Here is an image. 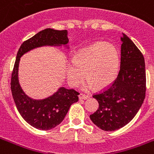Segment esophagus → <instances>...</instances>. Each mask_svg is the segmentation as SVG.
<instances>
[{
    "mask_svg": "<svg viewBox=\"0 0 154 154\" xmlns=\"http://www.w3.org/2000/svg\"><path fill=\"white\" fill-rule=\"evenodd\" d=\"M79 98L82 99V100H86V99L89 98V96H88V95H85V94H79Z\"/></svg>",
    "mask_w": 154,
    "mask_h": 154,
    "instance_id": "1",
    "label": "esophagus"
}]
</instances>
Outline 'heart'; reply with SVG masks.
<instances>
[{"instance_id": "obj_1", "label": "heart", "mask_w": 154, "mask_h": 154, "mask_svg": "<svg viewBox=\"0 0 154 154\" xmlns=\"http://www.w3.org/2000/svg\"><path fill=\"white\" fill-rule=\"evenodd\" d=\"M119 53L110 43L97 42L76 53L72 62L66 66L68 82L73 87L81 83L85 76L88 81L85 89L93 85L101 89L108 86L117 77L119 71Z\"/></svg>"}]
</instances>
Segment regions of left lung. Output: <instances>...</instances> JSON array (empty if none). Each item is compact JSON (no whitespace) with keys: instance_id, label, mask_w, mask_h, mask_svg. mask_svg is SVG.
<instances>
[{"instance_id":"obj_1","label":"left lung","mask_w":154,"mask_h":154,"mask_svg":"<svg viewBox=\"0 0 154 154\" xmlns=\"http://www.w3.org/2000/svg\"><path fill=\"white\" fill-rule=\"evenodd\" d=\"M121 67L113 83L94 95L99 103L90 119L104 131L124 127L135 117L146 97V65L142 53L125 33L121 38Z\"/></svg>"}]
</instances>
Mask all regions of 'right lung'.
Listing matches in <instances>:
<instances>
[{
	"label": "right lung",
	"instance_id": "add662e5",
	"mask_svg": "<svg viewBox=\"0 0 154 154\" xmlns=\"http://www.w3.org/2000/svg\"><path fill=\"white\" fill-rule=\"evenodd\" d=\"M67 30L45 29L23 42L18 50L14 64L11 90L20 116L31 126L40 130H49L60 124L70 106L78 101L79 93L74 89L60 87L53 95L44 99H33L25 94L20 87L18 69L20 57L32 49L43 46H64L69 49Z\"/></svg>",
	"mask_w": 154,
	"mask_h": 154
}]
</instances>
